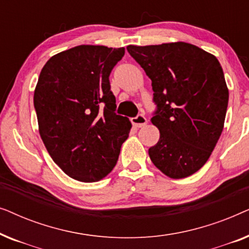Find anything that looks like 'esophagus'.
Listing matches in <instances>:
<instances>
[{"label":"esophagus","mask_w":249,"mask_h":249,"mask_svg":"<svg viewBox=\"0 0 249 249\" xmlns=\"http://www.w3.org/2000/svg\"><path fill=\"white\" fill-rule=\"evenodd\" d=\"M131 124L132 125H135V127L137 128L144 127V125L147 124V119H146L144 114H138L137 117L131 119Z\"/></svg>","instance_id":"esophagus-1"}]
</instances>
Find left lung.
I'll list each match as a JSON object with an SVG mask.
<instances>
[{"instance_id": "left-lung-1", "label": "left lung", "mask_w": 249, "mask_h": 249, "mask_svg": "<svg viewBox=\"0 0 249 249\" xmlns=\"http://www.w3.org/2000/svg\"><path fill=\"white\" fill-rule=\"evenodd\" d=\"M130 55L152 80L156 105L152 124L160 130L148 149L165 176H192L212 154L226 119L229 90L215 56L193 44L129 45Z\"/></svg>"}]
</instances>
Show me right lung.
<instances>
[{
  "label": "right lung",
  "mask_w": 249,
  "mask_h": 249,
  "mask_svg": "<svg viewBox=\"0 0 249 249\" xmlns=\"http://www.w3.org/2000/svg\"><path fill=\"white\" fill-rule=\"evenodd\" d=\"M124 49L79 45L45 63L34 93L40 138L61 170L78 181L103 179L117 164L131 122L115 113L110 73Z\"/></svg>",
  "instance_id": "add662e5"
}]
</instances>
